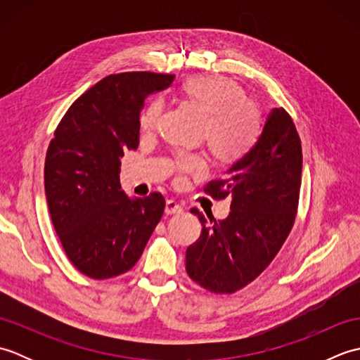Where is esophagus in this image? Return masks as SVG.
Here are the masks:
<instances>
[{"mask_svg": "<svg viewBox=\"0 0 360 360\" xmlns=\"http://www.w3.org/2000/svg\"><path fill=\"white\" fill-rule=\"evenodd\" d=\"M182 212V205L174 201V200H167L165 202V213L167 215H174V213H181Z\"/></svg>", "mask_w": 360, "mask_h": 360, "instance_id": "1", "label": "esophagus"}]
</instances>
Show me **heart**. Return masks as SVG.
Masks as SVG:
<instances>
[{"instance_id":"b5f03b06","label":"heart","mask_w":360,"mask_h":360,"mask_svg":"<svg viewBox=\"0 0 360 360\" xmlns=\"http://www.w3.org/2000/svg\"><path fill=\"white\" fill-rule=\"evenodd\" d=\"M181 93L186 101L205 114L200 139L207 142L213 158L223 164H235L254 150L262 134V112L248 101V94L238 83L223 75H196L184 80ZM164 103L153 98L139 116L142 134L155 133L162 116ZM178 179L187 176L201 178L205 162L200 155L179 153L174 158Z\"/></svg>"}]
</instances>
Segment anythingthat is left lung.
I'll return each mask as SVG.
<instances>
[{"label":"left lung","mask_w":360,"mask_h":360,"mask_svg":"<svg viewBox=\"0 0 360 360\" xmlns=\"http://www.w3.org/2000/svg\"><path fill=\"white\" fill-rule=\"evenodd\" d=\"M302 141L285 108H274L249 155L210 181L213 200L231 198L223 221L205 219L186 252L188 277L215 294H233L271 264L294 226L302 186Z\"/></svg>","instance_id":"left-lung-1"}]
</instances>
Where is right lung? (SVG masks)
I'll list each match as a JSON object with an SVG mask.
<instances>
[{
	"instance_id": "1",
	"label": "right lung",
	"mask_w": 360,
	"mask_h": 360,
	"mask_svg": "<svg viewBox=\"0 0 360 360\" xmlns=\"http://www.w3.org/2000/svg\"><path fill=\"white\" fill-rule=\"evenodd\" d=\"M173 74H111L75 101L46 153L44 192L53 229L70 262L89 278L131 269L165 209L153 192L129 200L120 158L139 145L145 98L172 85Z\"/></svg>"
}]
</instances>
